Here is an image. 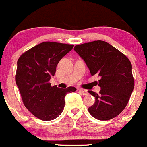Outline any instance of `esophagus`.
I'll return each instance as SVG.
<instances>
[{
    "mask_svg": "<svg viewBox=\"0 0 147 147\" xmlns=\"http://www.w3.org/2000/svg\"><path fill=\"white\" fill-rule=\"evenodd\" d=\"M79 91H80L82 95H84V96H86V95H88V93L87 90L82 89V88H80V89H79Z\"/></svg>",
    "mask_w": 147,
    "mask_h": 147,
    "instance_id": "obj_1",
    "label": "esophagus"
}]
</instances>
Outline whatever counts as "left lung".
Here are the masks:
<instances>
[{
  "instance_id": "8db88e82",
  "label": "left lung",
  "mask_w": 147,
  "mask_h": 147,
  "mask_svg": "<svg viewBox=\"0 0 147 147\" xmlns=\"http://www.w3.org/2000/svg\"><path fill=\"white\" fill-rule=\"evenodd\" d=\"M74 50L86 63L92 76L100 77L99 94L88 91L96 99L88 108L91 115L100 121L118 116L128 104L135 85L130 61L112 45L102 40L76 45Z\"/></svg>"
}]
</instances>
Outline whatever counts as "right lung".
Here are the masks:
<instances>
[{"mask_svg":"<svg viewBox=\"0 0 147 147\" xmlns=\"http://www.w3.org/2000/svg\"><path fill=\"white\" fill-rule=\"evenodd\" d=\"M74 45L45 42L24 53L17 61L15 80L25 107L37 118L54 120L61 115L65 97L76 91L73 86H51L50 79L56 72L61 59Z\"/></svg>","mask_w":147,"mask_h":147,"instance_id":"obj_1","label":"right lung"}]
</instances>
